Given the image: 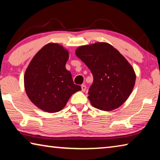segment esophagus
Here are the masks:
<instances>
[{
	"mask_svg": "<svg viewBox=\"0 0 160 160\" xmlns=\"http://www.w3.org/2000/svg\"><path fill=\"white\" fill-rule=\"evenodd\" d=\"M81 88H82V92H85L86 90V85H81Z\"/></svg>",
	"mask_w": 160,
	"mask_h": 160,
	"instance_id": "obj_1",
	"label": "esophagus"
}]
</instances>
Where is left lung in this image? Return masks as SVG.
<instances>
[{
    "label": "left lung",
    "instance_id": "obj_1",
    "mask_svg": "<svg viewBox=\"0 0 160 160\" xmlns=\"http://www.w3.org/2000/svg\"><path fill=\"white\" fill-rule=\"evenodd\" d=\"M75 54L93 75L88 92L91 104L106 112L121 106L131 95L136 78L125 57L106 42L81 46Z\"/></svg>",
    "mask_w": 160,
    "mask_h": 160
}]
</instances>
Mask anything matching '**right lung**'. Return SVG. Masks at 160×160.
Returning <instances> with one entry per match:
<instances>
[{"label":"right lung","instance_id":"obj_1","mask_svg":"<svg viewBox=\"0 0 160 160\" xmlns=\"http://www.w3.org/2000/svg\"><path fill=\"white\" fill-rule=\"evenodd\" d=\"M69 52L56 43H48L32 59L27 68L24 84L29 99L48 113L63 109L72 94L81 90L66 68Z\"/></svg>","mask_w":160,"mask_h":160}]
</instances>
